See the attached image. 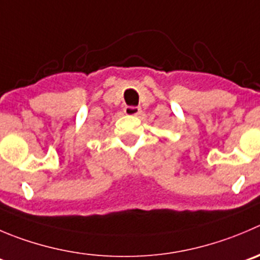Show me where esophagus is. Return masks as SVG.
I'll return each instance as SVG.
<instances>
[{"instance_id": "34e87169", "label": "esophagus", "mask_w": 260, "mask_h": 260, "mask_svg": "<svg viewBox=\"0 0 260 260\" xmlns=\"http://www.w3.org/2000/svg\"><path fill=\"white\" fill-rule=\"evenodd\" d=\"M140 107H137V106H126L123 108V112L127 116H138L140 113Z\"/></svg>"}]
</instances>
